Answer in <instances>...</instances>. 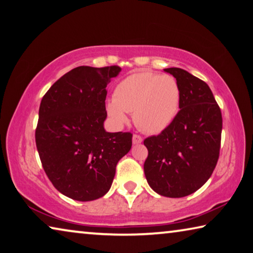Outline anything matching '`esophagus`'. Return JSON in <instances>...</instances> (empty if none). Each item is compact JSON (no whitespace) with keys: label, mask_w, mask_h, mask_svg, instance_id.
<instances>
[{"label":"esophagus","mask_w":253,"mask_h":253,"mask_svg":"<svg viewBox=\"0 0 253 253\" xmlns=\"http://www.w3.org/2000/svg\"><path fill=\"white\" fill-rule=\"evenodd\" d=\"M132 142H133V144H139L142 142V138L138 134H134L133 136H132Z\"/></svg>","instance_id":"34e87169"}]
</instances>
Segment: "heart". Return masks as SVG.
<instances>
[{
	"label": "heart",
	"mask_w": 253,
	"mask_h": 253,
	"mask_svg": "<svg viewBox=\"0 0 253 253\" xmlns=\"http://www.w3.org/2000/svg\"><path fill=\"white\" fill-rule=\"evenodd\" d=\"M179 103L180 88L175 78L142 72L131 74L115 86L113 99L107 102L106 111L118 124L126 122V112H133L139 129L158 134L172 123Z\"/></svg>",
	"instance_id": "b5f03b06"
}]
</instances>
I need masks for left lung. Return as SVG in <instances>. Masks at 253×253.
I'll return each mask as SVG.
<instances>
[{
    "instance_id": "left-lung-1",
    "label": "left lung",
    "mask_w": 253,
    "mask_h": 253,
    "mask_svg": "<svg viewBox=\"0 0 253 253\" xmlns=\"http://www.w3.org/2000/svg\"><path fill=\"white\" fill-rule=\"evenodd\" d=\"M180 88L179 112L172 123L143 143L144 175L161 196L185 197L212 175L221 147L222 114L209 85L181 68H166Z\"/></svg>"
}]
</instances>
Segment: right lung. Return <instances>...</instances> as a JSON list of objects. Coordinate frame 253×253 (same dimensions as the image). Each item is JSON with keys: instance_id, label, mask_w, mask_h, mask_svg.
Returning <instances> with one entry per match:
<instances>
[{"instance_id": "obj_1", "label": "right lung", "mask_w": 253, "mask_h": 253, "mask_svg": "<svg viewBox=\"0 0 253 253\" xmlns=\"http://www.w3.org/2000/svg\"><path fill=\"white\" fill-rule=\"evenodd\" d=\"M119 66H80L41 99L36 144L44 172L72 200L94 201L111 188L119 160L130 151V132H106V86Z\"/></svg>"}]
</instances>
